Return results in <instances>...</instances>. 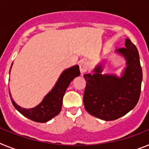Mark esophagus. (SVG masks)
<instances>
[{
	"mask_svg": "<svg viewBox=\"0 0 149 149\" xmlns=\"http://www.w3.org/2000/svg\"><path fill=\"white\" fill-rule=\"evenodd\" d=\"M79 69H80V72L82 74L83 73H86L88 70V64L85 61H82L79 64Z\"/></svg>",
	"mask_w": 149,
	"mask_h": 149,
	"instance_id": "obj_1",
	"label": "esophagus"
}]
</instances>
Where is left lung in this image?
I'll use <instances>...</instances> for the list:
<instances>
[{"label":"left lung","mask_w":149,"mask_h":149,"mask_svg":"<svg viewBox=\"0 0 149 149\" xmlns=\"http://www.w3.org/2000/svg\"><path fill=\"white\" fill-rule=\"evenodd\" d=\"M125 48L116 49L126 60L121 76L103 74V64L95 67L93 74L84 75L86 81L83 103L89 114L104 121H113L132 110L138 103L141 92L143 71L138 50L130 39Z\"/></svg>","instance_id":"1"}]
</instances>
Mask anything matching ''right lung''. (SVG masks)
Returning <instances> with one entry per match:
<instances>
[{"label":"right lung","mask_w":149,"mask_h":149,"mask_svg":"<svg viewBox=\"0 0 149 149\" xmlns=\"http://www.w3.org/2000/svg\"><path fill=\"white\" fill-rule=\"evenodd\" d=\"M12 66L10 70L12 68ZM79 75V67L78 65H74L64 70L60 75L52 89L44 97L42 101L38 105L33 108L25 109L17 105L13 100L11 94L10 93L13 105L22 115L32 121L40 123L47 122L60 113L63 97L66 90L70 84L71 81H73V79Z\"/></svg>","instance_id":"obj_1"}]
</instances>
